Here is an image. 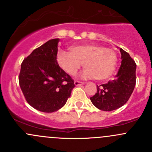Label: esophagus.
<instances>
[{
    "instance_id": "obj_1",
    "label": "esophagus",
    "mask_w": 152,
    "mask_h": 152,
    "mask_svg": "<svg viewBox=\"0 0 152 152\" xmlns=\"http://www.w3.org/2000/svg\"><path fill=\"white\" fill-rule=\"evenodd\" d=\"M74 84H75V85H76V86H80V85H84V82H80V81L76 80V81H75V82H74Z\"/></svg>"
}]
</instances>
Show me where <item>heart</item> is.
<instances>
[{
  "mask_svg": "<svg viewBox=\"0 0 152 152\" xmlns=\"http://www.w3.org/2000/svg\"><path fill=\"white\" fill-rule=\"evenodd\" d=\"M70 51L60 50L57 62L70 76H75L82 65L85 79L105 80L113 75L117 65V54L113 49L99 45H81L73 46Z\"/></svg>",
  "mask_w": 152,
  "mask_h": 152,
  "instance_id": "obj_1",
  "label": "heart"
}]
</instances>
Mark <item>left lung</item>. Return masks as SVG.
Here are the masks:
<instances>
[{
  "label": "left lung",
  "instance_id": "left-lung-1",
  "mask_svg": "<svg viewBox=\"0 0 152 152\" xmlns=\"http://www.w3.org/2000/svg\"><path fill=\"white\" fill-rule=\"evenodd\" d=\"M121 65L115 78L97 85V92L90 97L95 107L103 111L117 110L129 99L136 84V63L127 52L120 49Z\"/></svg>",
  "mask_w": 152,
  "mask_h": 152
}]
</instances>
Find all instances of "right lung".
<instances>
[{"instance_id": "1", "label": "right lung", "mask_w": 152, "mask_h": 152, "mask_svg": "<svg viewBox=\"0 0 152 152\" xmlns=\"http://www.w3.org/2000/svg\"><path fill=\"white\" fill-rule=\"evenodd\" d=\"M59 39H52L34 49L23 59L19 85L26 100L43 113L62 108L75 87L74 81L57 62Z\"/></svg>"}]
</instances>
